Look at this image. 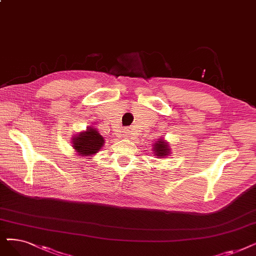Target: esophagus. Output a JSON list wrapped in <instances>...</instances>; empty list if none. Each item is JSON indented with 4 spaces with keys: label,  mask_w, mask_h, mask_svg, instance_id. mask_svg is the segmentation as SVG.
Returning <instances> with one entry per match:
<instances>
[{
    "label": "esophagus",
    "mask_w": 256,
    "mask_h": 256,
    "mask_svg": "<svg viewBox=\"0 0 256 256\" xmlns=\"http://www.w3.org/2000/svg\"><path fill=\"white\" fill-rule=\"evenodd\" d=\"M122 132H124V136L125 138L129 136V134H130V130L129 129H124V131H122Z\"/></svg>",
    "instance_id": "1"
}]
</instances>
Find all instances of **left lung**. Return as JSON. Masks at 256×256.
Instances as JSON below:
<instances>
[{
    "label": "left lung",
    "mask_w": 256,
    "mask_h": 256,
    "mask_svg": "<svg viewBox=\"0 0 256 256\" xmlns=\"http://www.w3.org/2000/svg\"><path fill=\"white\" fill-rule=\"evenodd\" d=\"M153 151H154L153 152V156H156L158 158H164L171 154L169 145L162 138L158 140L156 144H153Z\"/></svg>",
    "instance_id": "obj_1"
}]
</instances>
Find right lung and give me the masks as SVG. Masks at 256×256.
<instances>
[{"label":"right lung","instance_id":"1","mask_svg":"<svg viewBox=\"0 0 256 256\" xmlns=\"http://www.w3.org/2000/svg\"><path fill=\"white\" fill-rule=\"evenodd\" d=\"M104 138L94 127H88V129L72 138V147L83 156H91L98 153L100 148L104 146Z\"/></svg>","mask_w":256,"mask_h":256}]
</instances>
